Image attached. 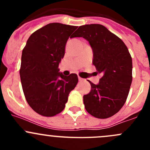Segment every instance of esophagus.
Instances as JSON below:
<instances>
[{"instance_id": "1", "label": "esophagus", "mask_w": 150, "mask_h": 150, "mask_svg": "<svg viewBox=\"0 0 150 150\" xmlns=\"http://www.w3.org/2000/svg\"><path fill=\"white\" fill-rule=\"evenodd\" d=\"M78 80H79V81H80V82H82V81H84V79H83V78H81V77H79V78H78Z\"/></svg>"}]
</instances>
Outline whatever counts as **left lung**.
<instances>
[{
  "instance_id": "obj_1",
  "label": "left lung",
  "mask_w": 150,
  "mask_h": 150,
  "mask_svg": "<svg viewBox=\"0 0 150 150\" xmlns=\"http://www.w3.org/2000/svg\"><path fill=\"white\" fill-rule=\"evenodd\" d=\"M74 37H83L93 50V64L101 74L99 84L91 81L90 93L83 96L86 111L105 119L117 112L125 104L132 82V58L125 43L99 24L79 27Z\"/></svg>"
}]
</instances>
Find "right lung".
I'll return each mask as SVG.
<instances>
[{
    "label": "right lung",
    "mask_w": 150,
    "mask_h": 150,
    "mask_svg": "<svg viewBox=\"0 0 150 150\" xmlns=\"http://www.w3.org/2000/svg\"><path fill=\"white\" fill-rule=\"evenodd\" d=\"M77 28L48 24L30 36L22 51L19 73L24 94L29 105L40 115L52 117L61 112L78 83L76 74L64 76L58 68L67 41Z\"/></svg>",
    "instance_id": "1"
}]
</instances>
